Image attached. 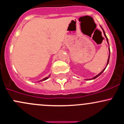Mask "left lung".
<instances>
[{
	"mask_svg": "<svg viewBox=\"0 0 124 124\" xmlns=\"http://www.w3.org/2000/svg\"><path fill=\"white\" fill-rule=\"evenodd\" d=\"M101 28H102V29L103 30V32H104V36H105V38H106V39H107V42H108V43L109 44V43H108V38H107V36H106V35H105V32H104V29H103V28H102L101 27ZM109 56H108V61H107V65H108V63H109V57H110V49H109ZM107 66H106L105 68L103 69L102 70L101 72L99 73V74H98L97 75H96L95 76V77H93V78H92V79H86V80H91V79H95V78H96L97 77H98L104 71V70L105 69V68H107Z\"/></svg>",
	"mask_w": 124,
	"mask_h": 124,
	"instance_id": "left-lung-1",
	"label": "left lung"
}]
</instances>
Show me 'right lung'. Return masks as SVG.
I'll list each match as a JSON object with an SVG mask.
<instances>
[{
  "label": "right lung",
  "instance_id": "right-lung-1",
  "mask_svg": "<svg viewBox=\"0 0 124 124\" xmlns=\"http://www.w3.org/2000/svg\"><path fill=\"white\" fill-rule=\"evenodd\" d=\"M49 77H50V75H49V77H46V78H44V79H43L40 80V81H39V82H40V81H45V80H46V79H48V78H49Z\"/></svg>",
  "mask_w": 124,
  "mask_h": 124
}]
</instances>
